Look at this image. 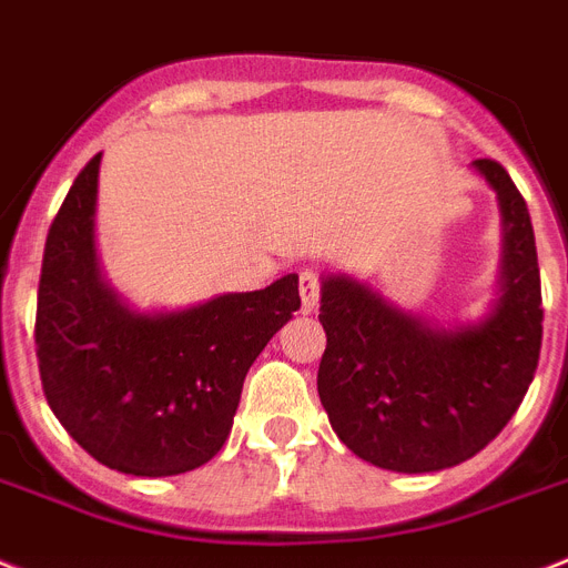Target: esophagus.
<instances>
[{"mask_svg": "<svg viewBox=\"0 0 568 568\" xmlns=\"http://www.w3.org/2000/svg\"><path fill=\"white\" fill-rule=\"evenodd\" d=\"M298 293H302L304 311L307 313L316 311L318 293H322V281H318V273H313V270H304V273L298 275Z\"/></svg>", "mask_w": 568, "mask_h": 568, "instance_id": "esophagus-1", "label": "esophagus"}]
</instances>
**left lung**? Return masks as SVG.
Instances as JSON below:
<instances>
[{
  "mask_svg": "<svg viewBox=\"0 0 568 568\" xmlns=\"http://www.w3.org/2000/svg\"><path fill=\"white\" fill-rule=\"evenodd\" d=\"M473 165L499 196L505 226L503 295L485 322L429 327L359 281H322L318 397L339 442L383 470L435 473L476 456L514 418L540 363L531 214L499 162Z\"/></svg>",
  "mask_w": 568,
  "mask_h": 568,
  "instance_id": "1",
  "label": "left lung"
}]
</instances>
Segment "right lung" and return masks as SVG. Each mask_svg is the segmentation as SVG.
<instances>
[{
    "mask_svg": "<svg viewBox=\"0 0 568 568\" xmlns=\"http://www.w3.org/2000/svg\"><path fill=\"white\" fill-rule=\"evenodd\" d=\"M98 165L51 223L37 290V363L63 429L110 470L176 476L220 453L250 365L302 307L298 275L176 313H133L95 257Z\"/></svg>",
    "mask_w": 568,
    "mask_h": 568,
    "instance_id": "right-lung-1",
    "label": "right lung"
}]
</instances>
